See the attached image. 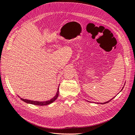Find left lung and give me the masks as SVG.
<instances>
[{
	"label": "left lung",
	"mask_w": 135,
	"mask_h": 135,
	"mask_svg": "<svg viewBox=\"0 0 135 135\" xmlns=\"http://www.w3.org/2000/svg\"><path fill=\"white\" fill-rule=\"evenodd\" d=\"M123 88H124V87H123V88H122V90H120V91H121L122 90H123ZM114 98H112V99H110V100H109V101H108V102H104V103H98V104H106V103H109V102H110V100H112L113 99H114Z\"/></svg>",
	"instance_id": "1"
}]
</instances>
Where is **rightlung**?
<instances>
[{
    "label": "right lung",
    "mask_w": 135,
    "mask_h": 135,
    "mask_svg": "<svg viewBox=\"0 0 135 135\" xmlns=\"http://www.w3.org/2000/svg\"><path fill=\"white\" fill-rule=\"evenodd\" d=\"M59 86L58 87L57 92H56V95H55V96L53 98H51V99H50L49 100H47V101H45V102H38V101L30 100L25 99H22V98H21V99L22 100L25 102V103H28V104H33V105H41V106L42 105H49V104H51L52 103H53L55 100L57 99V98L58 97V95H59Z\"/></svg>",
    "instance_id": "obj_1"
}]
</instances>
